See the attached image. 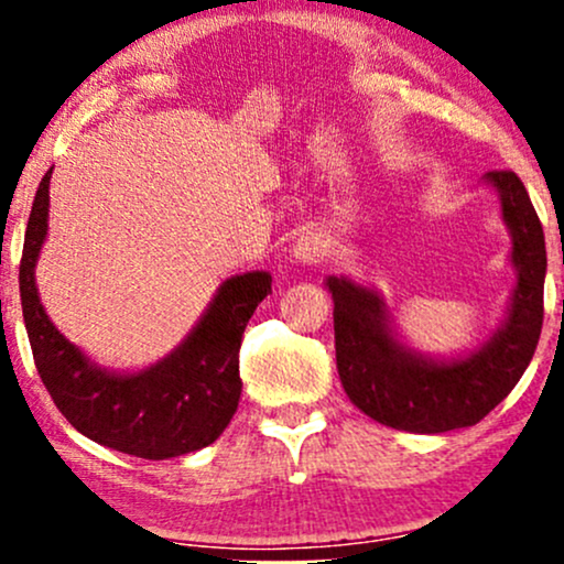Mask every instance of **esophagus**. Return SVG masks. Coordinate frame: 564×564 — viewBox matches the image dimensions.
Returning <instances> with one entry per match:
<instances>
[{
	"mask_svg": "<svg viewBox=\"0 0 564 564\" xmlns=\"http://www.w3.org/2000/svg\"><path fill=\"white\" fill-rule=\"evenodd\" d=\"M326 238H323L321 232L307 230L296 238L294 246H291V257L300 264H318L323 260V254H326Z\"/></svg>",
	"mask_w": 564,
	"mask_h": 564,
	"instance_id": "obj_1",
	"label": "esophagus"
}]
</instances>
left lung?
<instances>
[{"instance_id":"obj_1","label":"left lung","mask_w":564,"mask_h":564,"mask_svg":"<svg viewBox=\"0 0 564 564\" xmlns=\"http://www.w3.org/2000/svg\"><path fill=\"white\" fill-rule=\"evenodd\" d=\"M482 185L498 196L517 278L503 321L482 345L456 358L426 355L398 334L381 291L347 275L326 278L341 387L373 422L419 435L471 426L514 390L533 360L543 323V228L514 172H488Z\"/></svg>"}]
</instances>
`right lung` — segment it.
<instances>
[{
  "mask_svg": "<svg viewBox=\"0 0 564 564\" xmlns=\"http://www.w3.org/2000/svg\"><path fill=\"white\" fill-rule=\"evenodd\" d=\"M50 177L31 206L21 257V304L31 352L50 398L84 437L151 462L212 445L241 398L238 349L246 323L270 294L273 275L251 270L219 283L191 334L156 364L113 371L66 339L39 300L36 262L47 241Z\"/></svg>",
  "mask_w": 564,
  "mask_h": 564,
  "instance_id": "1",
  "label": "right lung"
}]
</instances>
